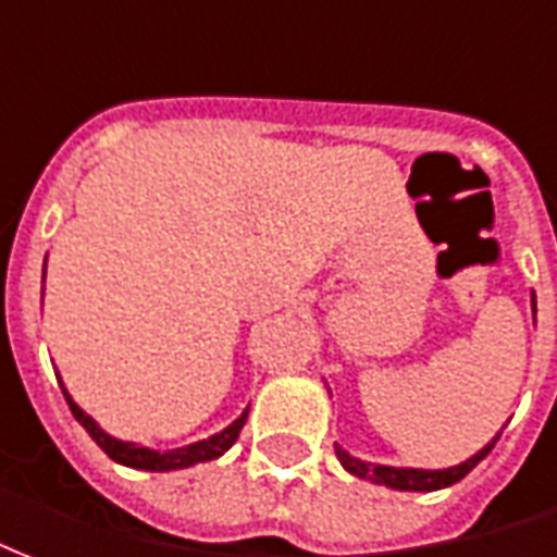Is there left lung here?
Here are the masks:
<instances>
[{
	"mask_svg": "<svg viewBox=\"0 0 557 557\" xmlns=\"http://www.w3.org/2000/svg\"><path fill=\"white\" fill-rule=\"evenodd\" d=\"M492 438L480 454H474L471 459H466L462 466H454V468H444V471H420V468H391V466H370V462H363V459H355L349 456L339 444L337 447V459L343 462L346 471H351L355 478H363V480H373V483H382V486H391V490H403V492H432V490H442V486H450L456 480H462L471 471V468L478 466L483 456L490 454Z\"/></svg>",
	"mask_w": 557,
	"mask_h": 557,
	"instance_id": "obj_1",
	"label": "left lung"
}]
</instances>
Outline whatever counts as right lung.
<instances>
[{
	"label": "right lung",
	"instance_id": "right-lung-1",
	"mask_svg": "<svg viewBox=\"0 0 557 557\" xmlns=\"http://www.w3.org/2000/svg\"><path fill=\"white\" fill-rule=\"evenodd\" d=\"M62 394H65L67 406H71V414L86 426L91 438L98 442L103 454L115 459V462H122V466L131 468H146V471H172V468H187L196 466V462H206V459H218L220 454H226L235 438H238V432L244 430V420H247V411H244L242 418L235 420L232 426H226L218 435H211L206 442H196L190 447H178V450H166V454H158V450H148V447H137V444H125V442H115L113 435H107V432L95 423V420L86 414V411L79 409L74 399L67 397V391L62 387Z\"/></svg>",
	"mask_w": 557,
	"mask_h": 557
}]
</instances>
